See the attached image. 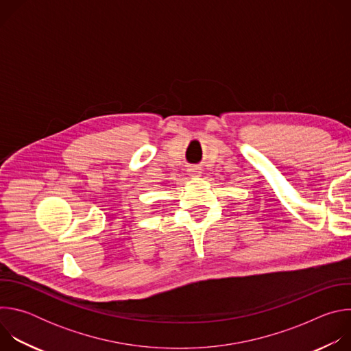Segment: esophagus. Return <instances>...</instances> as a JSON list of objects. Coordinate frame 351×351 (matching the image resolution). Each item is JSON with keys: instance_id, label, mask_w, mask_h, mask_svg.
<instances>
[{"instance_id": "1", "label": "esophagus", "mask_w": 351, "mask_h": 351, "mask_svg": "<svg viewBox=\"0 0 351 351\" xmlns=\"http://www.w3.org/2000/svg\"><path fill=\"white\" fill-rule=\"evenodd\" d=\"M187 172H189L190 176H199V175H202V169H199L198 167H190Z\"/></svg>"}]
</instances>
